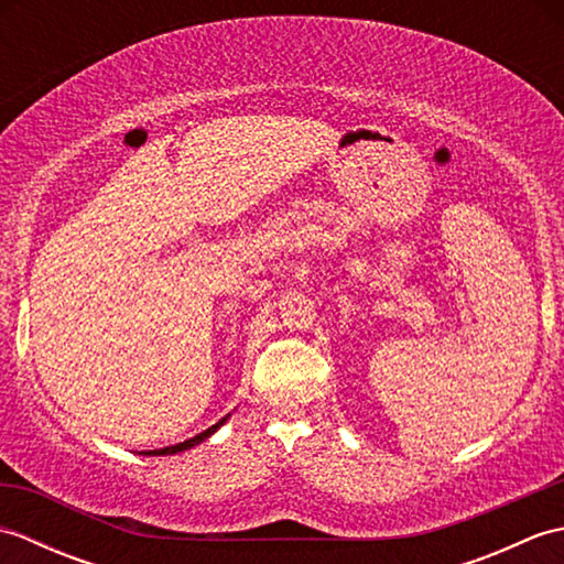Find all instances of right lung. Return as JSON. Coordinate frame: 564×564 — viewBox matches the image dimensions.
Masks as SVG:
<instances>
[{
    "label": "right lung",
    "mask_w": 564,
    "mask_h": 564,
    "mask_svg": "<svg viewBox=\"0 0 564 564\" xmlns=\"http://www.w3.org/2000/svg\"><path fill=\"white\" fill-rule=\"evenodd\" d=\"M230 416V414H227ZM227 416H223L218 424H213L210 429H206V431H200L198 436H194V438H188V441H184V443H176V446H166V448H158V451H150L148 455H174V453H182V451H188V448H194V446H198V443H203L206 441L208 436H213L215 431H218L225 422H227Z\"/></svg>",
    "instance_id": "obj_1"
}]
</instances>
